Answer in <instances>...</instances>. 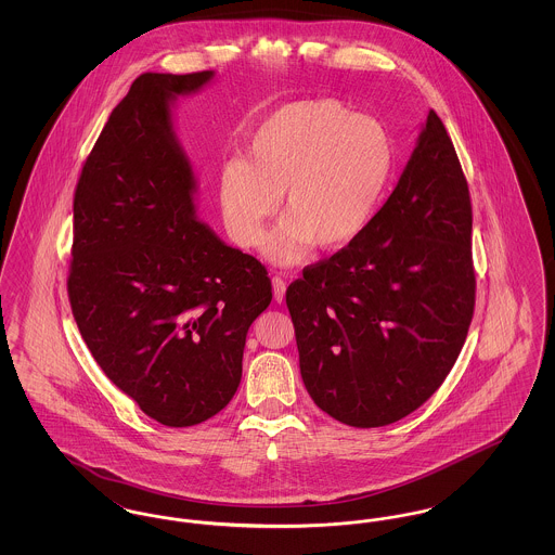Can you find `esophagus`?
I'll use <instances>...</instances> for the list:
<instances>
[{
	"label": "esophagus",
	"instance_id": "obj_1",
	"mask_svg": "<svg viewBox=\"0 0 555 555\" xmlns=\"http://www.w3.org/2000/svg\"><path fill=\"white\" fill-rule=\"evenodd\" d=\"M285 289H287L285 281H283L281 276H272V293H274V301H276V304H283Z\"/></svg>",
	"mask_w": 555,
	"mask_h": 555
}]
</instances>
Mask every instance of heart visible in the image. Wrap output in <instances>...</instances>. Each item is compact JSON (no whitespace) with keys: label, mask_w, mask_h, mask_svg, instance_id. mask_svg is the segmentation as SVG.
I'll return each mask as SVG.
<instances>
[{"label":"heart","mask_w":555,"mask_h":555,"mask_svg":"<svg viewBox=\"0 0 555 555\" xmlns=\"http://www.w3.org/2000/svg\"><path fill=\"white\" fill-rule=\"evenodd\" d=\"M393 170L380 122L337 100L279 107L256 129L247 162L220 172V211L241 247H254L283 195L287 220L266 241L274 264L301 262L312 245L341 249L369 227Z\"/></svg>","instance_id":"heart-1"}]
</instances>
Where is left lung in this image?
Segmentation results:
<instances>
[{
    "label": "left lung",
    "mask_w": 555,
    "mask_h": 555,
    "mask_svg": "<svg viewBox=\"0 0 555 555\" xmlns=\"http://www.w3.org/2000/svg\"><path fill=\"white\" fill-rule=\"evenodd\" d=\"M470 235L468 185L430 109L362 235L287 289L301 378L322 412L385 426L441 387L475 312Z\"/></svg>",
    "instance_id": "1"
}]
</instances>
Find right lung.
Returning <instances> with one entry per match:
<instances>
[{
    "mask_svg": "<svg viewBox=\"0 0 555 555\" xmlns=\"http://www.w3.org/2000/svg\"><path fill=\"white\" fill-rule=\"evenodd\" d=\"M214 70L145 73L114 107L75 193L68 297L107 378L154 421L193 426L237 391L264 266L197 218V179L172 118Z\"/></svg>",
    "mask_w": 555,
    "mask_h": 555,
    "instance_id": "right-lung-1",
    "label": "right lung"
}]
</instances>
